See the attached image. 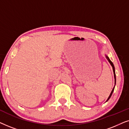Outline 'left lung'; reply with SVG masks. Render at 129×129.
I'll return each mask as SVG.
<instances>
[{"label": "left lung", "instance_id": "obj_1", "mask_svg": "<svg viewBox=\"0 0 129 129\" xmlns=\"http://www.w3.org/2000/svg\"><path fill=\"white\" fill-rule=\"evenodd\" d=\"M105 56H106V58L107 59V60L109 61V62L110 63V65L111 66H112V68H113V73H114V83H115V85H116V73H115V68H114V64H113V63H112V61L110 60V59H109V57H108V56H107L106 54H105ZM115 85H114V87H113V89H112V91H111V93H110V94L109 95V98H108V99H107V100H106V102H107L108 101V100H109V99L110 98V97L112 96V94H113V92L114 91V87H115Z\"/></svg>", "mask_w": 129, "mask_h": 129}]
</instances>
